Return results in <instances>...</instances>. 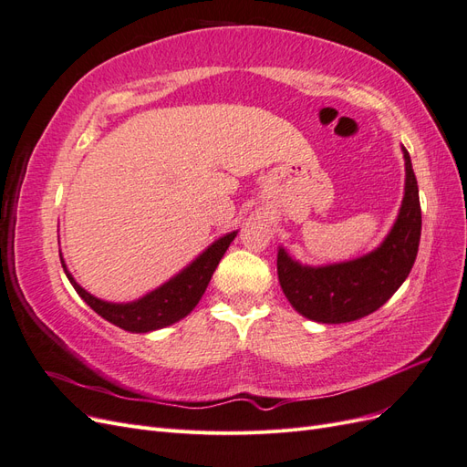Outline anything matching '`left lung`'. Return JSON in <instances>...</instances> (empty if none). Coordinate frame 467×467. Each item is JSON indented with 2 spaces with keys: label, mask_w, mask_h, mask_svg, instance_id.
Returning <instances> with one entry per match:
<instances>
[{
  "label": "left lung",
  "mask_w": 467,
  "mask_h": 467,
  "mask_svg": "<svg viewBox=\"0 0 467 467\" xmlns=\"http://www.w3.org/2000/svg\"><path fill=\"white\" fill-rule=\"evenodd\" d=\"M403 150L405 192L389 234L366 255L323 266L302 265L278 247L280 288L296 312L317 323H348L370 316L398 292L413 268L420 239L419 187Z\"/></svg>",
  "instance_id": "left-lung-1"
}]
</instances>
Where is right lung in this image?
<instances>
[{"instance_id":"add662e5","label":"right lung","mask_w":467,"mask_h":467,"mask_svg":"<svg viewBox=\"0 0 467 467\" xmlns=\"http://www.w3.org/2000/svg\"><path fill=\"white\" fill-rule=\"evenodd\" d=\"M235 235L237 232L222 235L173 278H169L161 286L142 296V298L126 304H115L95 298L93 294H89L86 288H81L78 285L72 273L67 271L62 255L60 261L67 280L72 282V286L81 296V300L86 302L95 314H99L103 319L117 325V327L124 331L150 333L155 329H163L167 325H173L192 312L194 306L201 302L212 275H214L218 263L222 261L223 253L228 251Z\"/></svg>"}]
</instances>
